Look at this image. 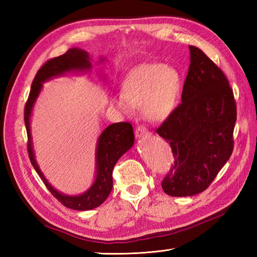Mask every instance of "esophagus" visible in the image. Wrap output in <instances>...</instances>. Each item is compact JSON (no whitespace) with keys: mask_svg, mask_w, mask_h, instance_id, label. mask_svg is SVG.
Masks as SVG:
<instances>
[{"mask_svg":"<svg viewBox=\"0 0 257 257\" xmlns=\"http://www.w3.org/2000/svg\"><path fill=\"white\" fill-rule=\"evenodd\" d=\"M135 134H136V137L140 139V138H143L144 136L149 135V132H148V129L145 127V125H138V127L136 128Z\"/></svg>","mask_w":257,"mask_h":257,"instance_id":"1","label":"esophagus"}]
</instances>
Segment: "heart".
<instances>
[{
  "label": "heart",
  "instance_id": "b5f03b06",
  "mask_svg": "<svg viewBox=\"0 0 257 257\" xmlns=\"http://www.w3.org/2000/svg\"><path fill=\"white\" fill-rule=\"evenodd\" d=\"M181 92L182 77L176 68L162 63L144 64L127 75L111 103L128 117L141 107L147 118L161 121L176 110Z\"/></svg>",
  "mask_w": 257,
  "mask_h": 257
}]
</instances>
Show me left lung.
Here are the masks:
<instances>
[{
	"label": "left lung",
	"instance_id": "8db88e82",
	"mask_svg": "<svg viewBox=\"0 0 257 257\" xmlns=\"http://www.w3.org/2000/svg\"><path fill=\"white\" fill-rule=\"evenodd\" d=\"M181 103L157 134L170 144L174 165L162 189L171 196H192L209 187L230 159L236 105L222 70L195 46Z\"/></svg>",
	"mask_w": 257,
	"mask_h": 257
}]
</instances>
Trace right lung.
<instances>
[{"instance_id":"right-lung-1","label":"right lung","mask_w":257,"mask_h":257,"mask_svg":"<svg viewBox=\"0 0 257 257\" xmlns=\"http://www.w3.org/2000/svg\"><path fill=\"white\" fill-rule=\"evenodd\" d=\"M105 62V57H100L99 64ZM91 61L86 51L78 47L70 48L64 55L55 57L46 62L38 70L31 87L29 100L26 102L24 120L29 137V157L33 167L45 183L48 191L61 202L63 205L72 210L88 211L102 204L112 190V169L117 161L135 144L133 125L129 122L112 123L103 130L97 140L96 147V177L88 190L78 195H69L59 192L43 174L35 159L31 134V116L35 102L41 94L43 84L52 78L59 77L68 73H87L91 68Z\"/></svg>"}]
</instances>
